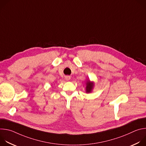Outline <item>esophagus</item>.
Listing matches in <instances>:
<instances>
[{
  "label": "esophagus",
  "instance_id": "34e87169",
  "mask_svg": "<svg viewBox=\"0 0 146 146\" xmlns=\"http://www.w3.org/2000/svg\"><path fill=\"white\" fill-rule=\"evenodd\" d=\"M65 79L67 81H69L70 79V76H65Z\"/></svg>",
  "mask_w": 146,
  "mask_h": 146
}]
</instances>
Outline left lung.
<instances>
[{
	"label": "left lung",
	"instance_id": "1",
	"mask_svg": "<svg viewBox=\"0 0 146 146\" xmlns=\"http://www.w3.org/2000/svg\"><path fill=\"white\" fill-rule=\"evenodd\" d=\"M94 86V82H91V81L88 80L86 82V92L87 93H90L92 92V90L93 89V87Z\"/></svg>",
	"mask_w": 146,
	"mask_h": 146
}]
</instances>
